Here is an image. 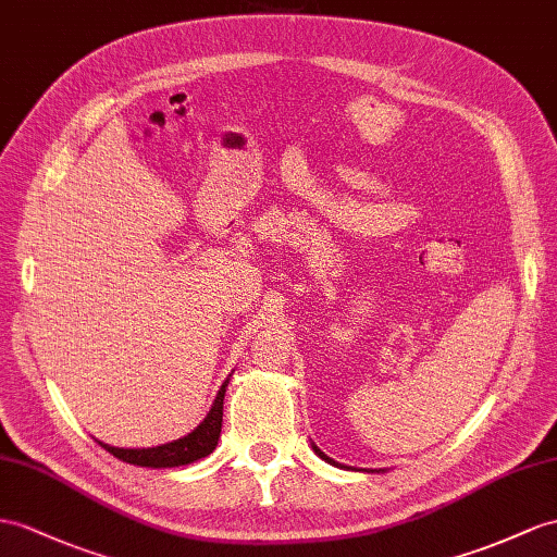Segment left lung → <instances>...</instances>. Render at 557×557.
I'll return each mask as SVG.
<instances>
[{"label": "left lung", "instance_id": "1", "mask_svg": "<svg viewBox=\"0 0 557 557\" xmlns=\"http://www.w3.org/2000/svg\"><path fill=\"white\" fill-rule=\"evenodd\" d=\"M311 449H314V454L319 456V458H323L325 460V463H331V466H335V468H347V466H341V463H335V460L331 458V456H325L321 449H319V446L314 444V442H311ZM347 470H355V468H347ZM366 472H373V470H366ZM377 472V470H375Z\"/></svg>", "mask_w": 557, "mask_h": 557}]
</instances>
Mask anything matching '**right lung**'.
I'll return each instance as SVG.
<instances>
[{"label":"right lung","mask_w":557,"mask_h":557,"mask_svg":"<svg viewBox=\"0 0 557 557\" xmlns=\"http://www.w3.org/2000/svg\"><path fill=\"white\" fill-rule=\"evenodd\" d=\"M226 385L228 377L222 383L220 392L212 401V409L208 416L202 418V423L188 432V435L160 444V446H148V449H120V446H111L99 442L108 454H113L115 458L125 460L129 466H141V468H180L196 463V460L206 458L214 451L216 442H220V432H222V413H224V395H226Z\"/></svg>","instance_id":"right-lung-1"}]
</instances>
